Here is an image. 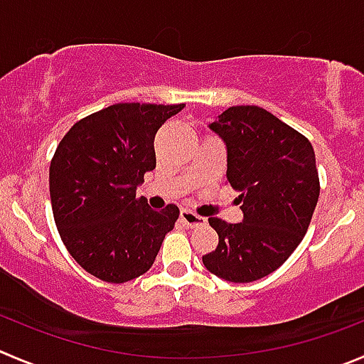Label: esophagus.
Instances as JSON below:
<instances>
[{"instance_id":"1","label":"esophagus","mask_w":364,"mask_h":364,"mask_svg":"<svg viewBox=\"0 0 364 364\" xmlns=\"http://www.w3.org/2000/svg\"><path fill=\"white\" fill-rule=\"evenodd\" d=\"M180 220L184 221V223L188 225V227H191V228L202 227V225L207 223L205 218L198 216V214L191 213V210H188V209H182V210H180Z\"/></svg>"}]
</instances>
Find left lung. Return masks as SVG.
<instances>
[{"label":"left lung","instance_id":"8db88e82","mask_svg":"<svg viewBox=\"0 0 364 364\" xmlns=\"http://www.w3.org/2000/svg\"><path fill=\"white\" fill-rule=\"evenodd\" d=\"M207 127L227 148V180L240 193L243 220L209 218L220 241L203 266L228 282H254L275 272L306 236L320 196L313 144L254 105L230 107Z\"/></svg>","mask_w":364,"mask_h":364}]
</instances>
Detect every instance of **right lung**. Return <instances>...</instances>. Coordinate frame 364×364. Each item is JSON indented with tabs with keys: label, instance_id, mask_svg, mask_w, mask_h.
Returning a JSON list of instances; mask_svg holds the SVG:
<instances>
[{
	"label": "right lung",
	"instance_id": "obj_1",
	"mask_svg": "<svg viewBox=\"0 0 364 364\" xmlns=\"http://www.w3.org/2000/svg\"><path fill=\"white\" fill-rule=\"evenodd\" d=\"M180 105L117 103L71 127L50 166L55 223L71 257L91 275L123 284L154 264L178 207L136 198L155 169V134Z\"/></svg>",
	"mask_w": 364,
	"mask_h": 364
}]
</instances>
